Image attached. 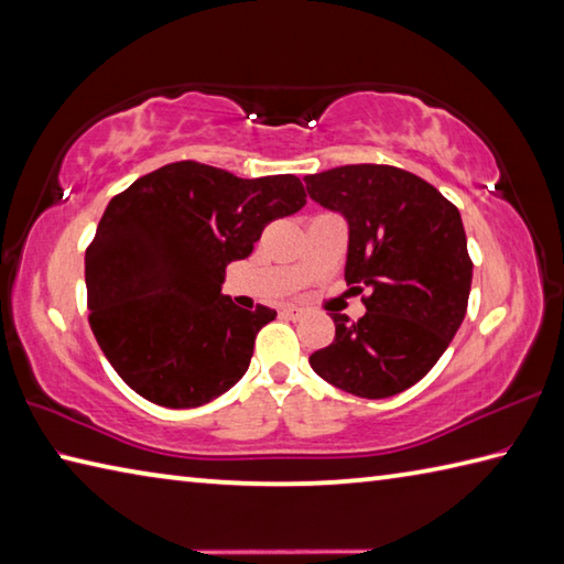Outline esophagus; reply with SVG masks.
<instances>
[{
    "label": "esophagus",
    "instance_id": "esophagus-1",
    "mask_svg": "<svg viewBox=\"0 0 564 564\" xmlns=\"http://www.w3.org/2000/svg\"><path fill=\"white\" fill-rule=\"evenodd\" d=\"M282 316H286V318H292V322H296V318L304 316V310H302V306L290 304V306H284V310H282Z\"/></svg>",
    "mask_w": 564,
    "mask_h": 564
}]
</instances>
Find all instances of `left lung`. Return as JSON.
Returning a JSON list of instances; mask_svg holds the SVG:
<instances>
[{
  "instance_id": "left-lung-1",
  "label": "left lung",
  "mask_w": 564,
  "mask_h": 564,
  "mask_svg": "<svg viewBox=\"0 0 564 564\" xmlns=\"http://www.w3.org/2000/svg\"><path fill=\"white\" fill-rule=\"evenodd\" d=\"M304 184L346 220V282L354 294L368 292L358 322L332 314L334 344L310 366L350 395H398L430 373L464 322L474 264L459 210L398 166H336Z\"/></svg>"
}]
</instances>
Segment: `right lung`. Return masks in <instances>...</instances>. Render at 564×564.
Returning <instances> with one entry per match:
<instances>
[{
    "instance_id": "obj_1",
    "label": "right lung",
    "mask_w": 564,
    "mask_h": 564,
    "mask_svg": "<svg viewBox=\"0 0 564 564\" xmlns=\"http://www.w3.org/2000/svg\"><path fill=\"white\" fill-rule=\"evenodd\" d=\"M304 204L292 174L238 178L198 162L166 164L115 196L85 252V286L90 328L117 376L174 410L236 386L278 312L223 296L226 268Z\"/></svg>"
}]
</instances>
